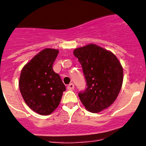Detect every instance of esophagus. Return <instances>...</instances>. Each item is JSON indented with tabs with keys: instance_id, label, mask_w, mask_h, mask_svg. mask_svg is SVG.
Segmentation results:
<instances>
[{
	"instance_id": "obj_1",
	"label": "esophagus",
	"mask_w": 146,
	"mask_h": 146,
	"mask_svg": "<svg viewBox=\"0 0 146 146\" xmlns=\"http://www.w3.org/2000/svg\"><path fill=\"white\" fill-rule=\"evenodd\" d=\"M67 88H68V89L69 91H72V90L74 89V84H70L68 86Z\"/></svg>"
}]
</instances>
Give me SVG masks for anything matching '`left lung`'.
I'll return each instance as SVG.
<instances>
[{
  "label": "left lung",
  "mask_w": 146,
  "mask_h": 146,
  "mask_svg": "<svg viewBox=\"0 0 146 146\" xmlns=\"http://www.w3.org/2000/svg\"><path fill=\"white\" fill-rule=\"evenodd\" d=\"M82 66L87 88L78 96L88 111L97 113L116 100L123 81V69L111 52L94 44L75 49Z\"/></svg>",
  "instance_id": "left-lung-1"
}]
</instances>
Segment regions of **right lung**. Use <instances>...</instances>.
I'll use <instances>...</instances> for the list:
<instances>
[{
	"label": "right lung",
	"mask_w": 146,
	"mask_h": 146,
	"mask_svg": "<svg viewBox=\"0 0 146 146\" xmlns=\"http://www.w3.org/2000/svg\"><path fill=\"white\" fill-rule=\"evenodd\" d=\"M58 52L55 49H44L24 65L20 75L19 86L24 102L41 115L54 111L66 89L52 69Z\"/></svg>",
	"instance_id": "1"
}]
</instances>
